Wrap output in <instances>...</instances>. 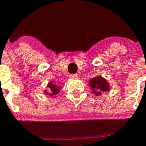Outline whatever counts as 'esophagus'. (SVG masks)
I'll use <instances>...</instances> for the list:
<instances>
[{
  "instance_id": "obj_1",
  "label": "esophagus",
  "mask_w": 146,
  "mask_h": 146,
  "mask_svg": "<svg viewBox=\"0 0 146 146\" xmlns=\"http://www.w3.org/2000/svg\"><path fill=\"white\" fill-rule=\"evenodd\" d=\"M78 77V76L77 74H71V75H70V78L77 79Z\"/></svg>"
}]
</instances>
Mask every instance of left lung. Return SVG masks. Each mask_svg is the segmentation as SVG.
<instances>
[{
    "label": "left lung",
    "mask_w": 146,
    "mask_h": 146,
    "mask_svg": "<svg viewBox=\"0 0 146 146\" xmlns=\"http://www.w3.org/2000/svg\"><path fill=\"white\" fill-rule=\"evenodd\" d=\"M89 85L92 89V92L97 96H99L102 92L110 91V87L109 82L102 76H97L89 81Z\"/></svg>",
    "instance_id": "left-lung-1"
}]
</instances>
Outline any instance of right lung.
Here are the masks:
<instances>
[{
  "instance_id": "obj_1",
  "label": "right lung",
  "mask_w": 146,
  "mask_h": 146,
  "mask_svg": "<svg viewBox=\"0 0 146 146\" xmlns=\"http://www.w3.org/2000/svg\"><path fill=\"white\" fill-rule=\"evenodd\" d=\"M47 87H48V90H46L44 91V93L46 95H48V96L53 97L55 96L56 94H58L59 92L60 89H61V87H58L56 84H54V82H48V84L47 85Z\"/></svg>"
}]
</instances>
